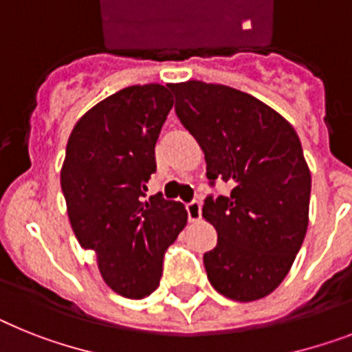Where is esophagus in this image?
<instances>
[{
	"instance_id": "esophagus-1",
	"label": "esophagus",
	"mask_w": 352,
	"mask_h": 352,
	"mask_svg": "<svg viewBox=\"0 0 352 352\" xmlns=\"http://www.w3.org/2000/svg\"><path fill=\"white\" fill-rule=\"evenodd\" d=\"M187 214L190 221H199L201 219V203L197 199H192L190 203H187Z\"/></svg>"
}]
</instances>
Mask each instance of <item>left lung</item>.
<instances>
[{
  "label": "left lung",
  "instance_id": "left-lung-1",
  "mask_svg": "<svg viewBox=\"0 0 352 352\" xmlns=\"http://www.w3.org/2000/svg\"><path fill=\"white\" fill-rule=\"evenodd\" d=\"M176 115L205 153L207 178L230 183L208 196L217 232L203 255L216 292L239 302L274 292L292 268L309 221L311 173L292 124L248 93L201 80L169 84Z\"/></svg>",
  "mask_w": 352,
  "mask_h": 352
}]
</instances>
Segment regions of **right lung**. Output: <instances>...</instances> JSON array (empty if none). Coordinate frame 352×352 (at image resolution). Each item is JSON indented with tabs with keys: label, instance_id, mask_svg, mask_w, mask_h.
I'll use <instances>...</instances> for the list:
<instances>
[{
	"label": "right lung",
	"instance_id": "add662e5",
	"mask_svg": "<svg viewBox=\"0 0 352 352\" xmlns=\"http://www.w3.org/2000/svg\"><path fill=\"white\" fill-rule=\"evenodd\" d=\"M174 100L167 86L144 84L113 93L78 118L66 145L60 187L75 237L95 250L113 292L144 298L164 272V252L187 225L179 201L155 194V145Z\"/></svg>",
	"mask_w": 352,
	"mask_h": 352
}]
</instances>
